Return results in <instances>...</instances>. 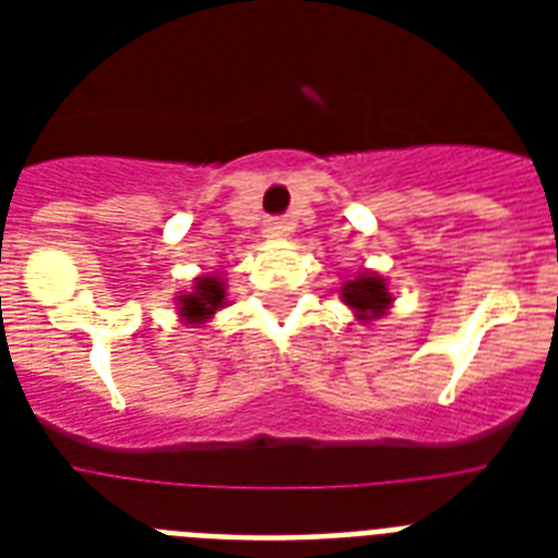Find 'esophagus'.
I'll use <instances>...</instances> for the list:
<instances>
[{"mask_svg": "<svg viewBox=\"0 0 558 558\" xmlns=\"http://www.w3.org/2000/svg\"><path fill=\"white\" fill-rule=\"evenodd\" d=\"M289 222L283 217H271V219H266V222H263V231H266V236H287L289 234Z\"/></svg>", "mask_w": 558, "mask_h": 558, "instance_id": "1", "label": "esophagus"}]
</instances>
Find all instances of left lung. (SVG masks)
Segmentation results:
<instances>
[{
	"label": "left lung",
	"instance_id": "left-lung-1",
	"mask_svg": "<svg viewBox=\"0 0 558 558\" xmlns=\"http://www.w3.org/2000/svg\"><path fill=\"white\" fill-rule=\"evenodd\" d=\"M341 301L356 313L359 322H373V318H381L388 313L393 298H390L385 278L373 275V271H362L359 278L348 280L341 287Z\"/></svg>",
	"mask_w": 558,
	"mask_h": 558
}]
</instances>
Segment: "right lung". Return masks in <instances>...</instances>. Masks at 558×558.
<instances>
[{
	"mask_svg": "<svg viewBox=\"0 0 558 558\" xmlns=\"http://www.w3.org/2000/svg\"><path fill=\"white\" fill-rule=\"evenodd\" d=\"M179 315L187 324H202L208 322L210 315L226 306V283L217 275H202L196 278V287L187 295L177 298Z\"/></svg>",
	"mask_w": 558,
	"mask_h": 558,
	"instance_id": "obj_1",
	"label": "right lung"
}]
</instances>
